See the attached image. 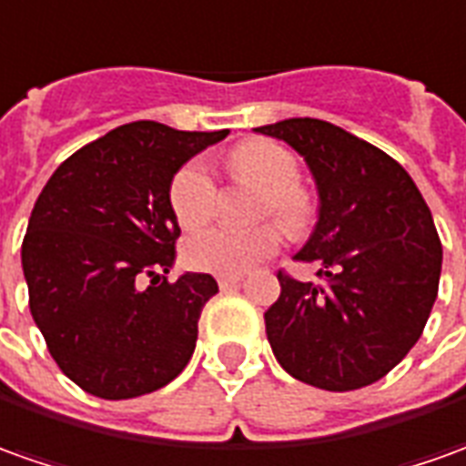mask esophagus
<instances>
[{
	"mask_svg": "<svg viewBox=\"0 0 466 466\" xmlns=\"http://www.w3.org/2000/svg\"><path fill=\"white\" fill-rule=\"evenodd\" d=\"M242 283V275H219V288L221 290H229Z\"/></svg>",
	"mask_w": 466,
	"mask_h": 466,
	"instance_id": "obj_1",
	"label": "esophagus"
}]
</instances>
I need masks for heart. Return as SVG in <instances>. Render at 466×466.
Instances as JSON below:
<instances>
[{
	"label": "heart",
	"mask_w": 466,
	"mask_h": 466,
	"mask_svg": "<svg viewBox=\"0 0 466 466\" xmlns=\"http://www.w3.org/2000/svg\"><path fill=\"white\" fill-rule=\"evenodd\" d=\"M227 170L234 180L249 183L262 191L255 217H273L290 237H303L313 227L319 207L316 198L299 183L300 163L283 145L270 140H247L227 157ZM170 211L183 229H198L214 219L219 207V186L201 160H188L178 167L167 191ZM280 247V232L273 224L252 229L214 227L193 234L183 245V259L193 270L217 275H242L268 259Z\"/></svg>",
	"instance_id": "1"
}]
</instances>
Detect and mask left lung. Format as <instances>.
<instances>
[{"instance_id":"1","label":"left lung","mask_w":466,"mask_h":466,"mask_svg":"<svg viewBox=\"0 0 466 466\" xmlns=\"http://www.w3.org/2000/svg\"><path fill=\"white\" fill-rule=\"evenodd\" d=\"M258 132L306 157L319 221L299 262L319 283L278 270L265 311L275 360L306 385L357 390L385 378L423 334L441 275V239L406 167L341 127L296 116Z\"/></svg>"}]
</instances>
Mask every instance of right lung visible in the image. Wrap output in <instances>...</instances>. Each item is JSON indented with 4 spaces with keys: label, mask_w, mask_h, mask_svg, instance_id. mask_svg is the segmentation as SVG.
<instances>
[{
    "label": "right lung",
    "mask_w": 466,
    "mask_h": 466,
    "mask_svg": "<svg viewBox=\"0 0 466 466\" xmlns=\"http://www.w3.org/2000/svg\"><path fill=\"white\" fill-rule=\"evenodd\" d=\"M227 135L129 122L63 160L37 196L22 239L30 313L81 390L137 398L188 365L219 286L207 273L167 280L180 237L167 191L188 157Z\"/></svg>",
    "instance_id": "obj_1"
}]
</instances>
